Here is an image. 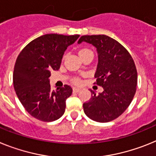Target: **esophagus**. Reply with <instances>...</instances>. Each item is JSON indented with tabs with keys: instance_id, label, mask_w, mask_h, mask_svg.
Here are the masks:
<instances>
[{
	"instance_id": "1",
	"label": "esophagus",
	"mask_w": 156,
	"mask_h": 156,
	"mask_svg": "<svg viewBox=\"0 0 156 156\" xmlns=\"http://www.w3.org/2000/svg\"><path fill=\"white\" fill-rule=\"evenodd\" d=\"M80 91H81V89L78 88H73V93H78Z\"/></svg>"
}]
</instances>
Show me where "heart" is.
Segmentation results:
<instances>
[{
	"label": "heart",
	"instance_id": "heart-1",
	"mask_svg": "<svg viewBox=\"0 0 156 156\" xmlns=\"http://www.w3.org/2000/svg\"><path fill=\"white\" fill-rule=\"evenodd\" d=\"M90 52H92L91 50H89V48H80L78 51V55H79L80 58H82L84 55H86V54L88 53H90ZM71 82H72L73 84H74V85H80L81 82H82V81H81V79H80L79 78H73L72 79H71Z\"/></svg>",
	"mask_w": 156,
	"mask_h": 156
}]
</instances>
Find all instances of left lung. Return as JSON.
<instances>
[{
  "instance_id": "8db88e82",
  "label": "left lung",
  "mask_w": 156,
  "mask_h": 156,
  "mask_svg": "<svg viewBox=\"0 0 156 156\" xmlns=\"http://www.w3.org/2000/svg\"><path fill=\"white\" fill-rule=\"evenodd\" d=\"M82 41L97 48L95 84L104 89L98 95L91 90V98L83 104L84 112L98 122L112 121L126 110L136 93L137 71L134 61L124 46L107 35H84L78 43Z\"/></svg>"
}]
</instances>
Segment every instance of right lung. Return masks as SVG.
<instances>
[{
    "label": "right lung",
    "instance_id": "add662e5",
    "mask_svg": "<svg viewBox=\"0 0 156 156\" xmlns=\"http://www.w3.org/2000/svg\"><path fill=\"white\" fill-rule=\"evenodd\" d=\"M78 37V34H44L30 41L19 54L13 72L15 91L26 111L35 119L52 122L64 114L72 89L64 85L52 90L48 78L51 70H59L65 50Z\"/></svg>",
    "mask_w": 156,
    "mask_h": 156
}]
</instances>
